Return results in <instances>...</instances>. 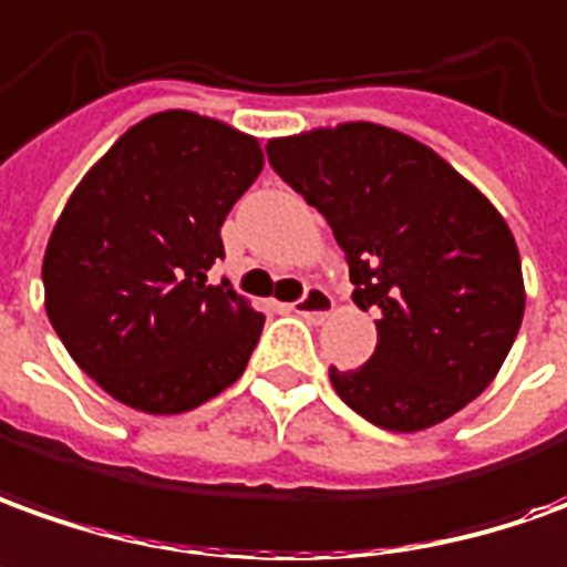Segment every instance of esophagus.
Wrapping results in <instances>:
<instances>
[{"label":"esophagus","mask_w":567,"mask_h":567,"mask_svg":"<svg viewBox=\"0 0 567 567\" xmlns=\"http://www.w3.org/2000/svg\"><path fill=\"white\" fill-rule=\"evenodd\" d=\"M296 315H302L306 321H327L330 315H333V296L327 290H321V287H308V292L296 302Z\"/></svg>","instance_id":"obj_1"}]
</instances>
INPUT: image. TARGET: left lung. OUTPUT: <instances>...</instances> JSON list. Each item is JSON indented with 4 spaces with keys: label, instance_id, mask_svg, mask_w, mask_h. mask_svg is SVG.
Here are the masks:
<instances>
[{
    "label": "left lung",
    "instance_id": "1",
    "mask_svg": "<svg viewBox=\"0 0 567 567\" xmlns=\"http://www.w3.org/2000/svg\"><path fill=\"white\" fill-rule=\"evenodd\" d=\"M275 172L333 228L354 306L377 308V351L330 367L336 395L389 432L444 423L494 382L525 315L518 246L470 178L380 123L271 138Z\"/></svg>",
    "mask_w": 567,
    "mask_h": 567
}]
</instances>
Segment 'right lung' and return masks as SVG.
Masks as SVG:
<instances>
[{
  "instance_id": "obj_1",
  "label": "right lung",
  "mask_w": 567,
  "mask_h": 567,
  "mask_svg": "<svg viewBox=\"0 0 567 567\" xmlns=\"http://www.w3.org/2000/svg\"><path fill=\"white\" fill-rule=\"evenodd\" d=\"M261 166L259 138L163 111L123 132L70 194L42 259L45 315L120 404L172 416L240 380L265 315L206 271Z\"/></svg>"
}]
</instances>
